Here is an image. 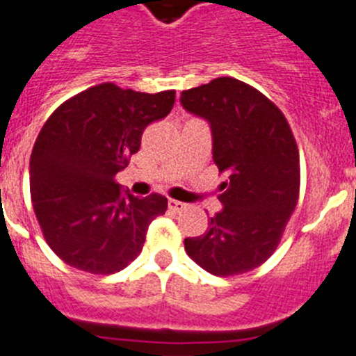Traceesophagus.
<instances>
[{"mask_svg":"<svg viewBox=\"0 0 356 356\" xmlns=\"http://www.w3.org/2000/svg\"><path fill=\"white\" fill-rule=\"evenodd\" d=\"M168 209L174 212H182L188 209V205L184 204V202H179V200H168Z\"/></svg>","mask_w":356,"mask_h":356,"instance_id":"1","label":"esophagus"}]
</instances>
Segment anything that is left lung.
I'll list each match as a JSON object with an SVG mask.
<instances>
[{"label":"left lung","instance_id":"1","mask_svg":"<svg viewBox=\"0 0 356 356\" xmlns=\"http://www.w3.org/2000/svg\"><path fill=\"white\" fill-rule=\"evenodd\" d=\"M182 107L212 129V159L223 209L200 237L184 238L189 258L214 275H238L267 261L281 242L300 189V159L286 118L258 89L232 77L182 91Z\"/></svg>","mask_w":356,"mask_h":356}]
</instances>
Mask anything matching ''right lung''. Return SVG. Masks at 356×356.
<instances>
[{
	"label": "right lung",
	"mask_w": 356,
	"mask_h": 356,
	"mask_svg": "<svg viewBox=\"0 0 356 356\" xmlns=\"http://www.w3.org/2000/svg\"><path fill=\"white\" fill-rule=\"evenodd\" d=\"M174 102L175 91L149 95L105 82L66 99L43 124L29 159L31 202L43 237L70 267L114 274L140 254L168 202L158 193L133 197L114 177Z\"/></svg>",
	"instance_id": "right-lung-1"
}]
</instances>
